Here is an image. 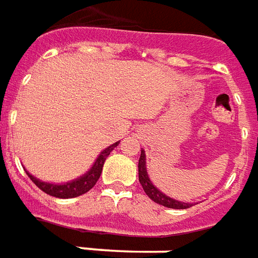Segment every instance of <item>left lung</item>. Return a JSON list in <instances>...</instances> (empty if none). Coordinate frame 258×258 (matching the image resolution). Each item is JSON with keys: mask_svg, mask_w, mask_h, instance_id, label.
Instances as JSON below:
<instances>
[{"mask_svg": "<svg viewBox=\"0 0 258 258\" xmlns=\"http://www.w3.org/2000/svg\"><path fill=\"white\" fill-rule=\"evenodd\" d=\"M139 180H140V184L143 186V190L146 191V195L153 202L158 203V204H161L164 207L176 208V210H183V208L191 207L190 203L173 200L171 197H168L167 195H164L162 191L158 190L154 184L151 183V180L149 178V173H147V169H146V154H144V150H142V154H140V158H139Z\"/></svg>", "mask_w": 258, "mask_h": 258, "instance_id": "obj_1", "label": "left lung"}]
</instances>
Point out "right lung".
Masks as SVG:
<instances>
[{
	"label": "right lung",
	"mask_w": 258,
	"mask_h": 258,
	"mask_svg": "<svg viewBox=\"0 0 258 258\" xmlns=\"http://www.w3.org/2000/svg\"><path fill=\"white\" fill-rule=\"evenodd\" d=\"M118 144H119V142H118V143L111 144L109 147L103 150L101 154L98 155V158H97L96 162H94V165L87 171V173H85V175L80 176V178L75 179L72 182H68V183L63 184L47 183V182H41L40 179L34 178L33 175H30V173L26 171L27 176L32 179V182L37 186L38 189H41L44 193L50 195V196L58 197V199H72V197L82 196V195H85L86 191L90 190L91 187L97 183V180H98L100 175H101V171H103L104 161L107 160V157L109 155V153H111Z\"/></svg>",
	"instance_id": "1"
}]
</instances>
